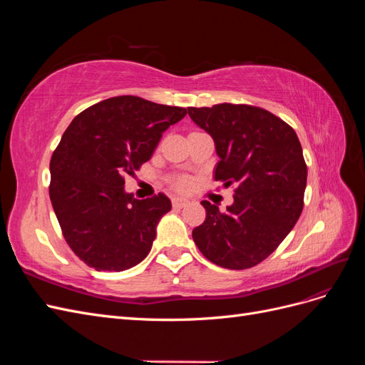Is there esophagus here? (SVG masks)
<instances>
[{
  "instance_id": "esophagus-1",
  "label": "esophagus",
  "mask_w": 365,
  "mask_h": 365,
  "mask_svg": "<svg viewBox=\"0 0 365 365\" xmlns=\"http://www.w3.org/2000/svg\"><path fill=\"white\" fill-rule=\"evenodd\" d=\"M187 204H189V200H187V197H181V196L172 197V205L176 207V208H182V207H185Z\"/></svg>"
}]
</instances>
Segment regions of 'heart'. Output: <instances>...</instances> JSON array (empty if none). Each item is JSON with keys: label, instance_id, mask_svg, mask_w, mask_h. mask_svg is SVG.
<instances>
[{"label": "heart", "instance_id": "1", "mask_svg": "<svg viewBox=\"0 0 365 365\" xmlns=\"http://www.w3.org/2000/svg\"><path fill=\"white\" fill-rule=\"evenodd\" d=\"M190 184H192L190 178H187V176H180V178L175 180L173 187L178 190H187L190 187Z\"/></svg>", "mask_w": 365, "mask_h": 365}]
</instances>
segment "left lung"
<instances>
[{
  "instance_id": "obj_1",
  "label": "left lung",
  "mask_w": 365,
  "mask_h": 365,
  "mask_svg": "<svg viewBox=\"0 0 365 365\" xmlns=\"http://www.w3.org/2000/svg\"><path fill=\"white\" fill-rule=\"evenodd\" d=\"M189 115L215 141V180L237 184L227 212L201 202L207 216L193 230L195 244L217 267H256L302 215L307 168L300 140L288 123L257 106L220 103L189 108Z\"/></svg>"
}]
</instances>
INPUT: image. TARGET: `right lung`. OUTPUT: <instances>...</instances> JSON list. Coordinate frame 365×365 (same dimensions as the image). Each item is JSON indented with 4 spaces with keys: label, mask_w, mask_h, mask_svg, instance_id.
Listing matches in <instances>:
<instances>
[{
    "label": "right lung",
    "mask_w": 365,
    "mask_h": 365,
    "mask_svg": "<svg viewBox=\"0 0 365 365\" xmlns=\"http://www.w3.org/2000/svg\"><path fill=\"white\" fill-rule=\"evenodd\" d=\"M185 108L135 96L98 102L63 132L50 161V200L73 252L96 271H125L146 259L172 204L158 193L135 200L125 176L150 160L163 132Z\"/></svg>",
    "instance_id": "right-lung-1"
}]
</instances>
